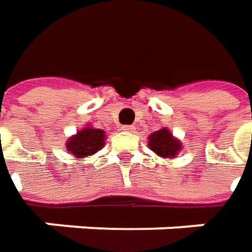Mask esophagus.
I'll list each match as a JSON object with an SVG mask.
<instances>
[{
	"label": "esophagus",
	"mask_w": 252,
	"mask_h": 252,
	"mask_svg": "<svg viewBox=\"0 0 252 252\" xmlns=\"http://www.w3.org/2000/svg\"><path fill=\"white\" fill-rule=\"evenodd\" d=\"M121 129L123 131H129V133H133V131L136 130V127H134V126H122Z\"/></svg>",
	"instance_id": "34e87169"
}]
</instances>
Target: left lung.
Instances as JSON below:
<instances>
[{"instance_id": "obj_1", "label": "left lung", "mask_w": 252, "mask_h": 252, "mask_svg": "<svg viewBox=\"0 0 252 252\" xmlns=\"http://www.w3.org/2000/svg\"><path fill=\"white\" fill-rule=\"evenodd\" d=\"M149 147L161 158H175L182 150V143L178 137H175L168 127H161L160 130L151 133L147 137Z\"/></svg>"}]
</instances>
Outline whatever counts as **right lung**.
<instances>
[{"mask_svg": "<svg viewBox=\"0 0 252 252\" xmlns=\"http://www.w3.org/2000/svg\"><path fill=\"white\" fill-rule=\"evenodd\" d=\"M105 131L87 125L71 137H68V140L65 141V149L75 158H85L101 150L105 146Z\"/></svg>", "mask_w": 252, "mask_h": 252, "instance_id": "1", "label": "right lung"}]
</instances>
